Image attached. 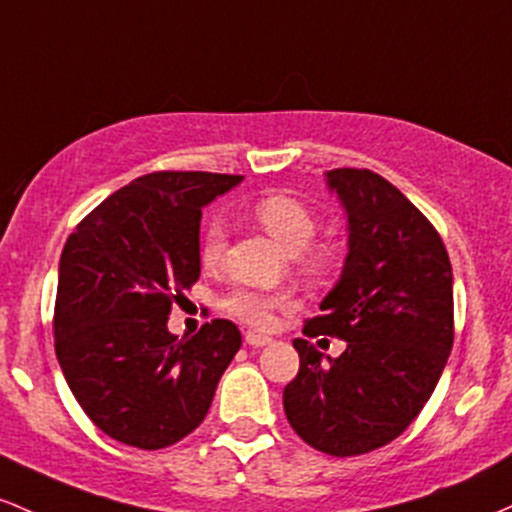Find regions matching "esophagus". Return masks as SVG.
<instances>
[{
	"mask_svg": "<svg viewBox=\"0 0 512 512\" xmlns=\"http://www.w3.org/2000/svg\"><path fill=\"white\" fill-rule=\"evenodd\" d=\"M244 338L251 348H263V346H268V343H273L271 336H266V333H258V331H246Z\"/></svg>",
	"mask_w": 512,
	"mask_h": 512,
	"instance_id": "obj_1",
	"label": "esophagus"
}]
</instances>
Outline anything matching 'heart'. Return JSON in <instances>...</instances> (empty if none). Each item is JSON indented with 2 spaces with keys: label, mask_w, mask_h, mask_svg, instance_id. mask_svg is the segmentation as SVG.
Wrapping results in <instances>:
<instances>
[{
  "label": "heart",
  "mask_w": 512,
  "mask_h": 512,
  "mask_svg": "<svg viewBox=\"0 0 512 512\" xmlns=\"http://www.w3.org/2000/svg\"><path fill=\"white\" fill-rule=\"evenodd\" d=\"M254 215L258 225L266 229L278 246L287 254H302L317 234V220L300 200L287 198V195H266L254 205ZM227 229L220 220L208 222L200 237V258L205 266H215L225 254ZM324 254H307V263L319 271L324 266ZM227 312L234 317L249 321L254 326H271L278 309L290 307V297L285 295H263L254 290H234L225 300Z\"/></svg>",
  "instance_id": "heart-1"
}]
</instances>
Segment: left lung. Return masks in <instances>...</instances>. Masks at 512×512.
Segmentation results:
<instances>
[{"label":"left lung","mask_w":512,"mask_h":512,"mask_svg":"<svg viewBox=\"0 0 512 512\" xmlns=\"http://www.w3.org/2000/svg\"><path fill=\"white\" fill-rule=\"evenodd\" d=\"M324 176L346 210L348 254L304 336H336L346 350L324 358L295 338L300 372L283 406L307 445L353 457L399 438L433 394L455 338L452 266L435 227L380 174Z\"/></svg>","instance_id":"1"}]
</instances>
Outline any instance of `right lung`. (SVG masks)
I'll list each match as a JSON object with an SVG mask.
<instances>
[{"label":"right lung","instance_id":"1","mask_svg":"<svg viewBox=\"0 0 512 512\" xmlns=\"http://www.w3.org/2000/svg\"><path fill=\"white\" fill-rule=\"evenodd\" d=\"M244 176L157 171L79 222L60 256L55 353L74 399L113 440L169 447L203 423L241 346L232 321L193 338L169 331L171 307L200 278V217Z\"/></svg>","mask_w":512,"mask_h":512}]
</instances>
